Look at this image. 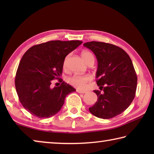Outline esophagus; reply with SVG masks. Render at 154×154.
Here are the masks:
<instances>
[{"label": "esophagus", "mask_w": 154, "mask_h": 154, "mask_svg": "<svg viewBox=\"0 0 154 154\" xmlns=\"http://www.w3.org/2000/svg\"><path fill=\"white\" fill-rule=\"evenodd\" d=\"M77 92L78 93H80V94H85V93H86V91H83V90H79V89L77 90Z\"/></svg>", "instance_id": "1"}]
</instances>
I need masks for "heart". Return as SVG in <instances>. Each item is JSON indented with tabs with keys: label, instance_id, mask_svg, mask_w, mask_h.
I'll return each mask as SVG.
<instances>
[{
	"label": "heart",
	"instance_id": "heart-1",
	"mask_svg": "<svg viewBox=\"0 0 154 154\" xmlns=\"http://www.w3.org/2000/svg\"><path fill=\"white\" fill-rule=\"evenodd\" d=\"M82 56L85 62L91 58H94L93 54L90 51H83L82 53ZM69 59V56H67L65 58L63 63L64 68H66L67 66V62ZM92 80V77L90 75H74L68 78V82L70 84L73 85L75 88H79V89H85L86 88L88 83H90Z\"/></svg>",
	"mask_w": 154,
	"mask_h": 154
}]
</instances>
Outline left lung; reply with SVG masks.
<instances>
[{"mask_svg":"<svg viewBox=\"0 0 154 154\" xmlns=\"http://www.w3.org/2000/svg\"><path fill=\"white\" fill-rule=\"evenodd\" d=\"M95 54L98 61L94 90L98 100L89 111L102 119L114 118L126 110L135 96L137 77L132 62L126 51L113 44L91 41L83 44Z\"/></svg>","mask_w":154,"mask_h":154,"instance_id":"obj_1","label":"left lung"}]
</instances>
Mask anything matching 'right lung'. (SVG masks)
<instances>
[{
  "label": "right lung",
  "instance_id": "right-lung-1",
  "mask_svg": "<svg viewBox=\"0 0 154 154\" xmlns=\"http://www.w3.org/2000/svg\"><path fill=\"white\" fill-rule=\"evenodd\" d=\"M81 41H50L32 46L24 54L15 79L21 104L32 116L48 118L60 111L69 94L76 90L64 82L51 88V81L62 75L66 56Z\"/></svg>",
  "mask_w": 154,
  "mask_h": 154
}]
</instances>
